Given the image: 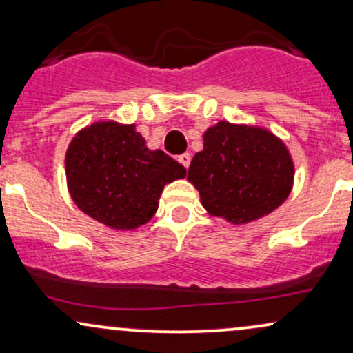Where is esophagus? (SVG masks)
Instances as JSON below:
<instances>
[{
    "label": "esophagus",
    "instance_id": "1",
    "mask_svg": "<svg viewBox=\"0 0 353 353\" xmlns=\"http://www.w3.org/2000/svg\"><path fill=\"white\" fill-rule=\"evenodd\" d=\"M177 161H179V163L184 165L185 169L189 168V164H190V154L189 152H184V154H181L179 157H177Z\"/></svg>",
    "mask_w": 353,
    "mask_h": 353
}]
</instances>
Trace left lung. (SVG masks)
I'll list each match as a JSON object with an SVG mask.
<instances>
[{
  "label": "left lung",
  "mask_w": 353,
  "mask_h": 353,
  "mask_svg": "<svg viewBox=\"0 0 353 353\" xmlns=\"http://www.w3.org/2000/svg\"><path fill=\"white\" fill-rule=\"evenodd\" d=\"M188 179L209 214L245 224L287 199L294 164L270 132L221 121L205 131L204 149L190 161Z\"/></svg>",
  "instance_id": "obj_1"
}]
</instances>
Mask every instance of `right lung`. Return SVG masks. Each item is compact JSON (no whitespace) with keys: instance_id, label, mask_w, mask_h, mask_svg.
<instances>
[{"instance_id":"obj_1","label":"right lung","mask_w":353,"mask_h":353,"mask_svg":"<svg viewBox=\"0 0 353 353\" xmlns=\"http://www.w3.org/2000/svg\"><path fill=\"white\" fill-rule=\"evenodd\" d=\"M66 177L84 214L128 230L154 216L164 185L185 177V168L163 151H149L132 124L98 123L71 141Z\"/></svg>"}]
</instances>
